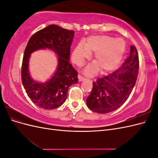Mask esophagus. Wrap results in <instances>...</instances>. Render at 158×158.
<instances>
[{"mask_svg": "<svg viewBox=\"0 0 158 158\" xmlns=\"http://www.w3.org/2000/svg\"><path fill=\"white\" fill-rule=\"evenodd\" d=\"M78 80H79L80 82H81V81H83V80H85V78L83 77V76H81V75H78Z\"/></svg>", "mask_w": 158, "mask_h": 158, "instance_id": "obj_1", "label": "esophagus"}]
</instances>
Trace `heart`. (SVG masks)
Instances as JSON below:
<instances>
[{"instance_id": "heart-1", "label": "heart", "mask_w": 158, "mask_h": 158, "mask_svg": "<svg viewBox=\"0 0 158 158\" xmlns=\"http://www.w3.org/2000/svg\"><path fill=\"white\" fill-rule=\"evenodd\" d=\"M126 44L122 38H114L109 35H96L89 37L85 45L80 42L73 52V60L78 65H83L85 60L95 52L94 60L84 69L87 74H92L98 69L106 73L116 68L121 60L125 51Z\"/></svg>"}]
</instances>
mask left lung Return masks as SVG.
I'll return each mask as SVG.
<instances>
[{"instance_id":"obj_1","label":"left lung","mask_w":158,"mask_h":158,"mask_svg":"<svg viewBox=\"0 0 158 158\" xmlns=\"http://www.w3.org/2000/svg\"><path fill=\"white\" fill-rule=\"evenodd\" d=\"M139 59L135 46H131L128 58L118 69L93 82L92 92L86 99L88 107L98 113H108L123 106L136 84Z\"/></svg>"}]
</instances>
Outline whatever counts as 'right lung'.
I'll list each match as a JSON object with an SVG mask.
<instances>
[{"mask_svg":"<svg viewBox=\"0 0 158 158\" xmlns=\"http://www.w3.org/2000/svg\"><path fill=\"white\" fill-rule=\"evenodd\" d=\"M74 31L52 24L37 31L28 41L23 53L21 76L27 96L37 106L53 109L63 104L71 85L78 82V73L69 63ZM48 48L58 56L54 76L45 83L33 81L29 73V60L33 52Z\"/></svg>","mask_w":158,"mask_h":158,"instance_id":"add662e5","label":"right lung"}]
</instances>
